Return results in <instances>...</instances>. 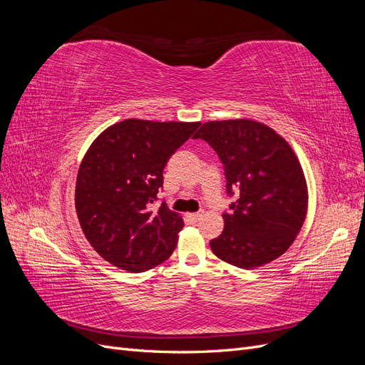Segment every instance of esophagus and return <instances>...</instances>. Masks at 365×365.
Masks as SVG:
<instances>
[{
    "label": "esophagus",
    "mask_w": 365,
    "mask_h": 365,
    "mask_svg": "<svg viewBox=\"0 0 365 365\" xmlns=\"http://www.w3.org/2000/svg\"><path fill=\"white\" fill-rule=\"evenodd\" d=\"M187 217H189L192 222H197V220L202 217V215L201 213H189V215H187Z\"/></svg>",
    "instance_id": "esophagus-1"
}]
</instances>
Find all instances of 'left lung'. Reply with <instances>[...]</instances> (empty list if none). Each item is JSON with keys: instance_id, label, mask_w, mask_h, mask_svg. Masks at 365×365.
Wrapping results in <instances>:
<instances>
[{"instance_id": "1", "label": "left lung", "mask_w": 365, "mask_h": 365, "mask_svg": "<svg viewBox=\"0 0 365 365\" xmlns=\"http://www.w3.org/2000/svg\"><path fill=\"white\" fill-rule=\"evenodd\" d=\"M202 138L224 164L227 192L239 197L224 213V230L210 240L216 256L237 268L263 267L288 250L307 213V184L295 152L280 134L256 120L207 121Z\"/></svg>"}]
</instances>
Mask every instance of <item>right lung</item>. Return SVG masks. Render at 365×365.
I'll use <instances>...</instances> for the list:
<instances>
[{
  "mask_svg": "<svg viewBox=\"0 0 365 365\" xmlns=\"http://www.w3.org/2000/svg\"><path fill=\"white\" fill-rule=\"evenodd\" d=\"M200 121L128 118L106 128L77 172L76 213L98 256L129 272L168 260L184 227L165 202L153 212L163 170Z\"/></svg>",
  "mask_w": 365,
  "mask_h": 365,
  "instance_id": "obj_1",
  "label": "right lung"
}]
</instances>
